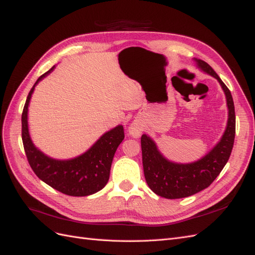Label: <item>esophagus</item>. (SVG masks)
<instances>
[{
  "label": "esophagus",
  "mask_w": 255,
  "mask_h": 255,
  "mask_svg": "<svg viewBox=\"0 0 255 255\" xmlns=\"http://www.w3.org/2000/svg\"><path fill=\"white\" fill-rule=\"evenodd\" d=\"M128 134H129L130 136H132V137H134V138H138V137H139V136L141 135L142 128H141V127H140L139 123L133 122L132 125H130V126L128 127Z\"/></svg>",
  "instance_id": "esophagus-1"
}]
</instances>
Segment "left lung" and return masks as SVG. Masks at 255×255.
<instances>
[{"instance_id": "8db88e82", "label": "left lung", "mask_w": 255, "mask_h": 255, "mask_svg": "<svg viewBox=\"0 0 255 255\" xmlns=\"http://www.w3.org/2000/svg\"><path fill=\"white\" fill-rule=\"evenodd\" d=\"M197 67L217 80L225 92L228 123L221 139L205 156L194 163L179 164L167 159L151 137L141 136L142 166L146 184L157 196L166 199L186 198L207 188L228 163L235 138V109L231 91L214 69L204 60L194 58Z\"/></svg>"}]
</instances>
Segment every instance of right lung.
I'll return each instance as SVG.
<instances>
[{"mask_svg":"<svg viewBox=\"0 0 255 255\" xmlns=\"http://www.w3.org/2000/svg\"><path fill=\"white\" fill-rule=\"evenodd\" d=\"M55 66L42 74L30 89L22 113V141L29 166L35 174L49 186L68 196L85 197L96 194L109 182L116 150L125 139L122 126L104 133L90 148L71 159H55L36 148L30 139L27 113L36 85L50 74Z\"/></svg>","mask_w":255,"mask_h":255,"instance_id":"obj_1","label":"right lung"}]
</instances>
